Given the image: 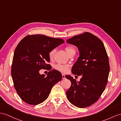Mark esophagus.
<instances>
[{
    "instance_id": "34e87169",
    "label": "esophagus",
    "mask_w": 121,
    "mask_h": 121,
    "mask_svg": "<svg viewBox=\"0 0 121 121\" xmlns=\"http://www.w3.org/2000/svg\"><path fill=\"white\" fill-rule=\"evenodd\" d=\"M62 79H65V75L63 73L62 74Z\"/></svg>"
}]
</instances>
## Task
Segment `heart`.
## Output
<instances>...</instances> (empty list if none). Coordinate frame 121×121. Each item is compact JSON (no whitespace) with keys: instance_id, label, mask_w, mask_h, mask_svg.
I'll list each match as a JSON object with an SVG mask.
<instances>
[{"instance_id":"heart-1","label":"heart","mask_w":121,"mask_h":121,"mask_svg":"<svg viewBox=\"0 0 121 121\" xmlns=\"http://www.w3.org/2000/svg\"><path fill=\"white\" fill-rule=\"evenodd\" d=\"M65 51L67 53L69 56L71 54H75L76 52V49L73 46H67L65 48ZM56 52V48H54L52 49V50L49 52V57L50 59L52 58L54 56V55ZM69 65L68 64H57L55 65L54 67L57 70L60 71L61 72L63 73H66L67 72L68 70L69 69Z\"/></svg>"}]
</instances>
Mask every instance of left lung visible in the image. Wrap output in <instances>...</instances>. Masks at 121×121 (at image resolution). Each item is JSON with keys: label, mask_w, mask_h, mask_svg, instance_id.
Wrapping results in <instances>:
<instances>
[{"label": "left lung", "mask_w": 121, "mask_h": 121, "mask_svg": "<svg viewBox=\"0 0 121 121\" xmlns=\"http://www.w3.org/2000/svg\"><path fill=\"white\" fill-rule=\"evenodd\" d=\"M66 42L78 48L79 57L72 73L82 76L80 81L70 75L65 76L72 83L66 91L67 98L77 107L89 106L99 99L107 83L110 66L106 49L100 39L88 32L75 36Z\"/></svg>", "instance_id": "1"}]
</instances>
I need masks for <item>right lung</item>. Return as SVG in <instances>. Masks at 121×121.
Returning <instances> with one entry per match:
<instances>
[{"mask_svg":"<svg viewBox=\"0 0 121 121\" xmlns=\"http://www.w3.org/2000/svg\"><path fill=\"white\" fill-rule=\"evenodd\" d=\"M64 43L62 39L43 35H29L21 40L15 49L11 75L18 95L26 103L38 105L48 97L53 86L62 77L59 71L52 69L46 76L39 70L50 65L49 52Z\"/></svg>","mask_w":121,"mask_h":121,"instance_id":"1","label":"right lung"}]
</instances>
